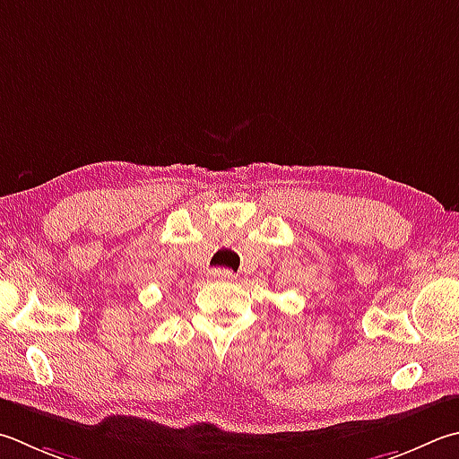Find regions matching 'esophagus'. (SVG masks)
Wrapping results in <instances>:
<instances>
[{
  "instance_id": "esophagus-1",
  "label": "esophagus",
  "mask_w": 459,
  "mask_h": 459,
  "mask_svg": "<svg viewBox=\"0 0 459 459\" xmlns=\"http://www.w3.org/2000/svg\"><path fill=\"white\" fill-rule=\"evenodd\" d=\"M211 277L216 279V281H232V279H235V273L229 271V269H212Z\"/></svg>"
}]
</instances>
